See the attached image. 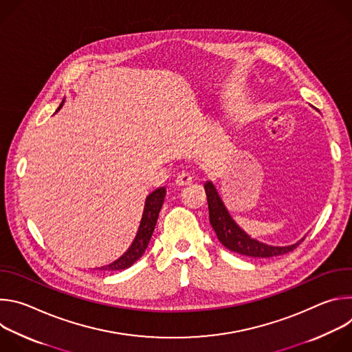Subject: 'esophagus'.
<instances>
[{
  "instance_id": "34e87169",
  "label": "esophagus",
  "mask_w": 352,
  "mask_h": 352,
  "mask_svg": "<svg viewBox=\"0 0 352 352\" xmlns=\"http://www.w3.org/2000/svg\"><path fill=\"white\" fill-rule=\"evenodd\" d=\"M190 182H192V177H190L188 173H185V171L179 173V174L177 175V178H175V184H177L178 186H186V185H189Z\"/></svg>"
}]
</instances>
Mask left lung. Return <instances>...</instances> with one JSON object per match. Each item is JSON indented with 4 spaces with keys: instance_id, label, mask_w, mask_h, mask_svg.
<instances>
[{
    "instance_id": "obj_1",
    "label": "left lung",
    "mask_w": 352,
    "mask_h": 352,
    "mask_svg": "<svg viewBox=\"0 0 352 352\" xmlns=\"http://www.w3.org/2000/svg\"><path fill=\"white\" fill-rule=\"evenodd\" d=\"M209 205V219L220 242L232 252L250 258H273L291 252L304 239L291 246H272L246 235L231 219L212 182L205 184Z\"/></svg>"
}]
</instances>
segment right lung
Listing matches in <instances>:
<instances>
[{"mask_svg":"<svg viewBox=\"0 0 352 352\" xmlns=\"http://www.w3.org/2000/svg\"><path fill=\"white\" fill-rule=\"evenodd\" d=\"M61 106H63V103H61ZM164 196H166V188H159L146 197L144 212H143L142 221H140L138 234L135 236V241L132 242L129 249L118 261L110 263L109 266L100 267L98 270L117 272V270L128 269L144 254V249L147 248V243H148L150 238H152V234L155 231L157 217H159L160 209H162L163 202H164Z\"/></svg>","mask_w":352,"mask_h":352,"instance_id":"1","label":"right lung"}]
</instances>
